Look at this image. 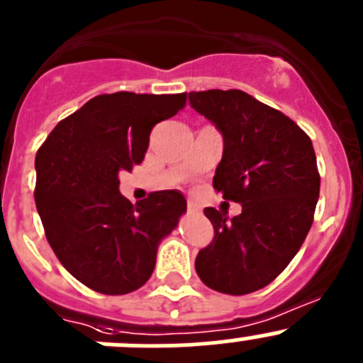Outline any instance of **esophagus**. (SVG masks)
<instances>
[{"mask_svg": "<svg viewBox=\"0 0 363 363\" xmlns=\"http://www.w3.org/2000/svg\"><path fill=\"white\" fill-rule=\"evenodd\" d=\"M188 213H191V214H200V207L196 206V203L188 202Z\"/></svg>", "mask_w": 363, "mask_h": 363, "instance_id": "obj_1", "label": "esophagus"}]
</instances>
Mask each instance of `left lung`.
Masks as SVG:
<instances>
[{
	"mask_svg": "<svg viewBox=\"0 0 363 363\" xmlns=\"http://www.w3.org/2000/svg\"><path fill=\"white\" fill-rule=\"evenodd\" d=\"M189 104L223 135L214 189L242 207L230 220L203 209L214 238L196 255V275L218 293H253L286 269L312 227L321 186L312 140L242 90L189 92Z\"/></svg>",
	"mask_w": 363,
	"mask_h": 363,
	"instance_id": "8db88e82",
	"label": "left lung"
}]
</instances>
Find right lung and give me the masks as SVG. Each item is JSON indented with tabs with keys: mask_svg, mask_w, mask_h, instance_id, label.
<instances>
[{
	"mask_svg": "<svg viewBox=\"0 0 363 363\" xmlns=\"http://www.w3.org/2000/svg\"><path fill=\"white\" fill-rule=\"evenodd\" d=\"M186 94H103L58 122L35 157V203L62 266L101 294H128L152 275L157 246L186 213L177 189L131 203L118 174L149 149L150 131Z\"/></svg>",
	"mask_w": 363,
	"mask_h": 363,
	"instance_id": "1",
	"label": "right lung"
}]
</instances>
